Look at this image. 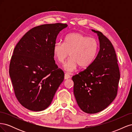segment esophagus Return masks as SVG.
<instances>
[{
  "label": "esophagus",
  "mask_w": 132,
  "mask_h": 132,
  "mask_svg": "<svg viewBox=\"0 0 132 132\" xmlns=\"http://www.w3.org/2000/svg\"><path fill=\"white\" fill-rule=\"evenodd\" d=\"M70 78V75L69 74H68V73H65L64 75V79H68Z\"/></svg>",
  "instance_id": "34e87169"
}]
</instances>
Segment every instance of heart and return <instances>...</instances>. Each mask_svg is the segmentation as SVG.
I'll return each mask as SVG.
<instances>
[{
	"mask_svg": "<svg viewBox=\"0 0 132 132\" xmlns=\"http://www.w3.org/2000/svg\"><path fill=\"white\" fill-rule=\"evenodd\" d=\"M98 50V43L96 39L77 32L67 35L64 43H55L53 53L61 63L70 55V58L64 65V68L67 72L71 73L77 69L78 65L81 68L90 66L95 59Z\"/></svg>",
	"mask_w": 132,
	"mask_h": 132,
	"instance_id": "b5f03b06",
	"label": "heart"
}]
</instances>
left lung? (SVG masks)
Returning a JSON list of instances; mask_svg holds the SVG:
<instances>
[{
	"label": "left lung",
	"mask_w": 132,
	"mask_h": 132,
	"mask_svg": "<svg viewBox=\"0 0 132 132\" xmlns=\"http://www.w3.org/2000/svg\"><path fill=\"white\" fill-rule=\"evenodd\" d=\"M92 31L98 36V53L90 66L72 77L78 105L82 111L90 114L103 110L114 100L120 79L112 44L101 32Z\"/></svg>",
	"instance_id": "left-lung-1"
}]
</instances>
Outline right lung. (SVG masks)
<instances>
[{"label": "right lung", "instance_id": "obj_1", "mask_svg": "<svg viewBox=\"0 0 132 132\" xmlns=\"http://www.w3.org/2000/svg\"><path fill=\"white\" fill-rule=\"evenodd\" d=\"M68 25L55 23L32 28L16 45L9 75L20 104L33 111L45 110L52 102L64 73L54 59L57 36Z\"/></svg>", "mask_w": 132, "mask_h": 132}]
</instances>
